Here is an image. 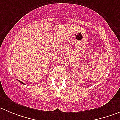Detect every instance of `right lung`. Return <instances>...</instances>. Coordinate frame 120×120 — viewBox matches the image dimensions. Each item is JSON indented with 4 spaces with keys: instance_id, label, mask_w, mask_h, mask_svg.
<instances>
[{
    "instance_id": "right-lung-1",
    "label": "right lung",
    "mask_w": 120,
    "mask_h": 120,
    "mask_svg": "<svg viewBox=\"0 0 120 120\" xmlns=\"http://www.w3.org/2000/svg\"><path fill=\"white\" fill-rule=\"evenodd\" d=\"M18 81H19V82H21V83H22V84H24V83H23V82H22L20 81V80H18Z\"/></svg>"
}]
</instances>
